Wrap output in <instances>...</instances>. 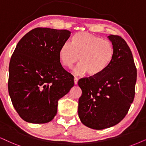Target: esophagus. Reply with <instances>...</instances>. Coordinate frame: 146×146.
I'll use <instances>...</instances> for the list:
<instances>
[{"label":"esophagus","mask_w":146,"mask_h":146,"mask_svg":"<svg viewBox=\"0 0 146 146\" xmlns=\"http://www.w3.org/2000/svg\"><path fill=\"white\" fill-rule=\"evenodd\" d=\"M74 84H77L78 81V78H76V77H74Z\"/></svg>","instance_id":"1"}]
</instances>
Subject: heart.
I'll list each match as a JSON object with an SVG mask.
<instances>
[{"label":"heart","instance_id":"obj_1","mask_svg":"<svg viewBox=\"0 0 146 146\" xmlns=\"http://www.w3.org/2000/svg\"><path fill=\"white\" fill-rule=\"evenodd\" d=\"M114 55V48L110 41L82 32L74 36L72 44H62L59 59L63 67L71 68L80 57V64L73 70V73L80 76L87 72L89 76H96L107 69Z\"/></svg>","mask_w":146,"mask_h":146}]
</instances>
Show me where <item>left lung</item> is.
Returning <instances> with one entry per match:
<instances>
[{
    "mask_svg": "<svg viewBox=\"0 0 146 146\" xmlns=\"http://www.w3.org/2000/svg\"><path fill=\"white\" fill-rule=\"evenodd\" d=\"M114 48L111 64L96 76L81 78L78 114L81 123L102 130L113 127L125 118L135 97L137 70L132 53L119 36H108Z\"/></svg>",
    "mask_w": 146,
    "mask_h": 146,
    "instance_id": "8db88e82",
    "label": "left lung"
}]
</instances>
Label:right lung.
<instances>
[{
    "label": "right lung",
    "instance_id": "right-lung-1",
    "mask_svg": "<svg viewBox=\"0 0 146 146\" xmlns=\"http://www.w3.org/2000/svg\"><path fill=\"white\" fill-rule=\"evenodd\" d=\"M70 35L66 30L37 28L17 43L9 63L8 90L14 108L25 121H51L58 100L74 84L59 59L60 47Z\"/></svg>",
    "mask_w": 146,
    "mask_h": 146
}]
</instances>
